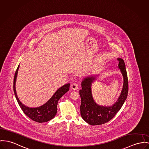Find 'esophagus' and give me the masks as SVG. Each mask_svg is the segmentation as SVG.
Instances as JSON below:
<instances>
[{"label":"esophagus","instance_id":"esophagus-1","mask_svg":"<svg viewBox=\"0 0 149 149\" xmlns=\"http://www.w3.org/2000/svg\"><path fill=\"white\" fill-rule=\"evenodd\" d=\"M71 88L72 90H78L79 88V87H78V85L77 83H72L71 84Z\"/></svg>","mask_w":149,"mask_h":149}]
</instances>
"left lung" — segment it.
Masks as SVG:
<instances>
[{
    "mask_svg": "<svg viewBox=\"0 0 149 149\" xmlns=\"http://www.w3.org/2000/svg\"><path fill=\"white\" fill-rule=\"evenodd\" d=\"M118 68L123 77V86L121 93L115 104L111 106L100 105L96 103L92 94V84L99 75H90L81 81L79 91L81 98L80 115L82 118L91 125H98L110 121L121 109L127 98L128 80L125 65L122 58H118Z\"/></svg>",
    "mask_w": 149,
    "mask_h": 149,
    "instance_id": "obj_1",
    "label": "left lung"
}]
</instances>
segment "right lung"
Instances as JSON below:
<instances>
[{
	"label": "right lung",
	"instance_id": "right-lung-1",
	"mask_svg": "<svg viewBox=\"0 0 149 149\" xmlns=\"http://www.w3.org/2000/svg\"><path fill=\"white\" fill-rule=\"evenodd\" d=\"M19 69V65L17 67L14 77L13 80V91L16 98V100L19 103L20 108L23 110L24 113L29 117L31 120L36 122L42 123L49 121L53 119L57 112V104L59 99L69 90L70 83L65 84L59 88L52 96V97L44 104L38 107L29 108L22 103L19 99L16 91V81L18 70Z\"/></svg>",
	"mask_w": 149,
	"mask_h": 149
}]
</instances>
